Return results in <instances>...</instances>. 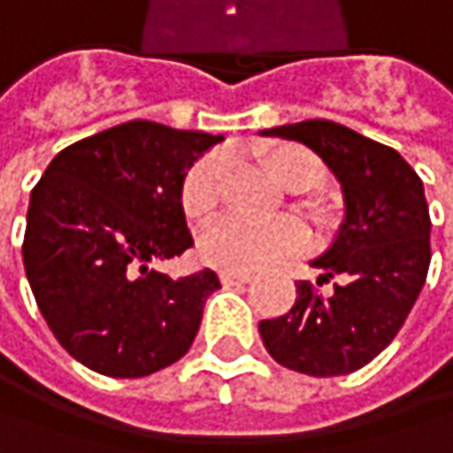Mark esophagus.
<instances>
[{"label": "esophagus", "mask_w": 453, "mask_h": 453, "mask_svg": "<svg viewBox=\"0 0 453 453\" xmlns=\"http://www.w3.org/2000/svg\"><path fill=\"white\" fill-rule=\"evenodd\" d=\"M253 277L248 272H221V282L224 286H245Z\"/></svg>", "instance_id": "obj_1"}]
</instances>
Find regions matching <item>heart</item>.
Masks as SVG:
<instances>
[{"mask_svg": "<svg viewBox=\"0 0 453 453\" xmlns=\"http://www.w3.org/2000/svg\"><path fill=\"white\" fill-rule=\"evenodd\" d=\"M269 173L291 192L312 189L320 176V159L302 146H280L266 154ZM226 162L224 157L200 159L184 179L181 205L189 221H205L216 213L221 203ZM307 229L294 219H280L269 224H253L245 219H221L208 226L200 237V258L224 272H256L266 269L282 258L296 256L307 248Z\"/></svg>", "mask_w": 453, "mask_h": 453, "instance_id": "1", "label": "heart"}]
</instances>
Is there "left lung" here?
<instances>
[{"label": "left lung", "mask_w": 453, "mask_h": 453, "mask_svg": "<svg viewBox=\"0 0 453 453\" xmlns=\"http://www.w3.org/2000/svg\"><path fill=\"white\" fill-rule=\"evenodd\" d=\"M310 146L339 179L344 221L331 248L312 261L323 299L299 280L296 304L261 320L266 352L291 371L342 376L371 363L406 323L430 269V211L422 179L384 143L331 119L261 130Z\"/></svg>", "instance_id": "left-lung-1"}]
</instances>
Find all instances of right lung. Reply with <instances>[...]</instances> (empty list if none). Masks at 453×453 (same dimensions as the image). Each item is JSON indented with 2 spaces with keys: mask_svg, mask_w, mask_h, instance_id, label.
<instances>
[{
  "mask_svg": "<svg viewBox=\"0 0 453 453\" xmlns=\"http://www.w3.org/2000/svg\"><path fill=\"white\" fill-rule=\"evenodd\" d=\"M221 135L133 119L55 154L31 189L23 266L42 318L82 365L117 379L181 360L221 282L151 261L195 245L181 187Z\"/></svg>",
  "mask_w": 453,
  "mask_h": 453,
  "instance_id": "obj_1",
  "label": "right lung"
}]
</instances>
